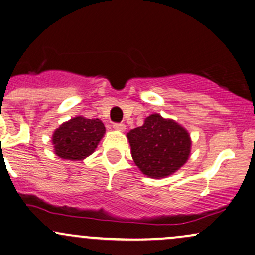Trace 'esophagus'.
<instances>
[{
  "mask_svg": "<svg viewBox=\"0 0 255 255\" xmlns=\"http://www.w3.org/2000/svg\"><path fill=\"white\" fill-rule=\"evenodd\" d=\"M113 128H115L116 131H121V132H124L125 128H127V127H125V124H123V123H115V124L112 125Z\"/></svg>",
  "mask_w": 255,
  "mask_h": 255,
  "instance_id": "esophagus-1",
  "label": "esophagus"
}]
</instances>
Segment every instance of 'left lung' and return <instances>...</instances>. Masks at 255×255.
Returning <instances> with one entry per match:
<instances>
[{
  "label": "left lung",
  "mask_w": 255,
  "mask_h": 255,
  "mask_svg": "<svg viewBox=\"0 0 255 255\" xmlns=\"http://www.w3.org/2000/svg\"><path fill=\"white\" fill-rule=\"evenodd\" d=\"M127 137L134 163L149 178L174 174L190 157L192 140L186 128L158 113L146 117L144 124L128 132Z\"/></svg>",
  "instance_id": "obj_1"
}]
</instances>
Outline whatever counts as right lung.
Here are the masks:
<instances>
[{
	"mask_svg": "<svg viewBox=\"0 0 255 255\" xmlns=\"http://www.w3.org/2000/svg\"><path fill=\"white\" fill-rule=\"evenodd\" d=\"M105 132L106 128L100 119L76 116L55 130L53 151L63 160L82 161L95 151Z\"/></svg>",
	"mask_w": 255,
	"mask_h": 255,
	"instance_id": "right-lung-1",
	"label": "right lung"
}]
</instances>
